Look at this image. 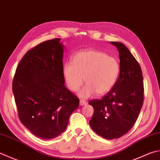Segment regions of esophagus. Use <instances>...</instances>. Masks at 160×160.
Wrapping results in <instances>:
<instances>
[{
  "mask_svg": "<svg viewBox=\"0 0 160 160\" xmlns=\"http://www.w3.org/2000/svg\"><path fill=\"white\" fill-rule=\"evenodd\" d=\"M79 104L81 106H83V105H86V102L84 100V99H81L79 101Z\"/></svg>",
  "mask_w": 160,
  "mask_h": 160,
  "instance_id": "obj_1",
  "label": "esophagus"
}]
</instances>
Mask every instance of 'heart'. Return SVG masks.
<instances>
[{
	"instance_id": "heart-1",
	"label": "heart",
	"mask_w": 160,
	"mask_h": 160,
	"mask_svg": "<svg viewBox=\"0 0 160 160\" xmlns=\"http://www.w3.org/2000/svg\"><path fill=\"white\" fill-rule=\"evenodd\" d=\"M120 72V65L115 57L99 51L89 49L74 54L72 62L62 66V75L66 85L72 92L79 90L81 98H89L96 92L106 94L115 85Z\"/></svg>"
}]
</instances>
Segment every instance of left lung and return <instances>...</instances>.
Wrapping results in <instances>:
<instances>
[{
  "label": "left lung",
  "mask_w": 160,
  "mask_h": 160,
  "mask_svg": "<svg viewBox=\"0 0 160 160\" xmlns=\"http://www.w3.org/2000/svg\"><path fill=\"white\" fill-rule=\"evenodd\" d=\"M120 58L119 77L108 94L88 103L94 108L90 128L107 139L118 138L133 127L143 103V74L136 58L124 44L111 42Z\"/></svg>",
  "instance_id": "obj_1"
}]
</instances>
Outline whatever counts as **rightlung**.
<instances>
[{
  "label": "right lung",
  "mask_w": 160,
  "mask_h": 160,
  "mask_svg": "<svg viewBox=\"0 0 160 160\" xmlns=\"http://www.w3.org/2000/svg\"><path fill=\"white\" fill-rule=\"evenodd\" d=\"M61 39L29 50L17 68L12 91L22 124L36 137L51 139L65 131L79 100L65 86Z\"/></svg>",
  "instance_id": "add662e5"
}]
</instances>
